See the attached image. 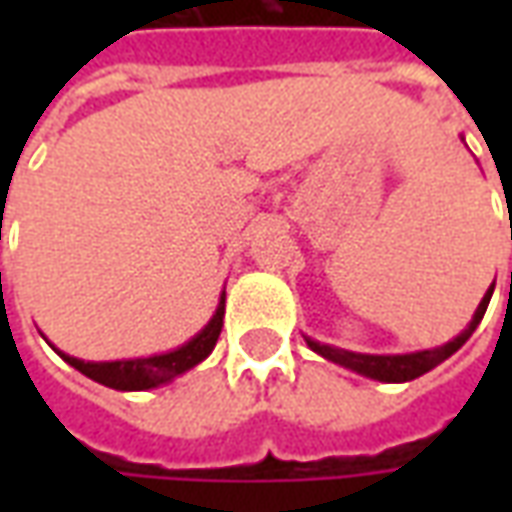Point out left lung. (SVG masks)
<instances>
[{
    "label": "left lung",
    "mask_w": 512,
    "mask_h": 512,
    "mask_svg": "<svg viewBox=\"0 0 512 512\" xmlns=\"http://www.w3.org/2000/svg\"><path fill=\"white\" fill-rule=\"evenodd\" d=\"M491 293L494 290H488L480 301V307L474 312L472 323L463 329L452 343L441 345V348H433V351H419V354H403V356H370V354H351V351H343V348H332V345H321L315 343V340H307L310 348L315 354L326 356V359H332L337 365L348 367V370H356V373H362L367 378H376V381H411V378H419L422 373H428L436 365H441L447 356H452L458 348H461L472 332L480 326L483 321L485 310H488V301H491Z\"/></svg>",
    "instance_id": "obj_1"
}]
</instances>
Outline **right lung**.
Listing matches in <instances>:
<instances>
[{"label": "right lung", "instance_id": "right-lung-1", "mask_svg": "<svg viewBox=\"0 0 512 512\" xmlns=\"http://www.w3.org/2000/svg\"><path fill=\"white\" fill-rule=\"evenodd\" d=\"M224 318V296L219 301V310L211 318V323L202 329L191 343H186L178 351H169L161 356H147V359H123V362H82L76 356L60 354L71 367L98 384L112 386V389H126V392H139L150 386L167 384L180 373H186L194 365H200L205 356L211 354L213 345L219 340Z\"/></svg>", "mask_w": 512, "mask_h": 512}]
</instances>
